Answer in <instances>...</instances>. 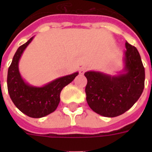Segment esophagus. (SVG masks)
I'll list each match as a JSON object with an SVG mask.
<instances>
[{
	"label": "esophagus",
	"instance_id": "34e87169",
	"mask_svg": "<svg viewBox=\"0 0 152 152\" xmlns=\"http://www.w3.org/2000/svg\"><path fill=\"white\" fill-rule=\"evenodd\" d=\"M88 68L87 66H82L80 69V73L83 75V74L85 72L88 71Z\"/></svg>",
	"mask_w": 152,
	"mask_h": 152
}]
</instances>
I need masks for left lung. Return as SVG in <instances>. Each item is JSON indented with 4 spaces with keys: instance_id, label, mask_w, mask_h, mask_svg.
Returning a JSON list of instances; mask_svg holds the SVG:
<instances>
[{
    "instance_id": "obj_1",
    "label": "left lung",
    "mask_w": 152,
    "mask_h": 152,
    "mask_svg": "<svg viewBox=\"0 0 152 152\" xmlns=\"http://www.w3.org/2000/svg\"><path fill=\"white\" fill-rule=\"evenodd\" d=\"M124 69L117 76L88 71L85 92L88 106L107 118L122 114L139 99L144 88L145 71L137 49L125 42Z\"/></svg>"
}]
</instances>
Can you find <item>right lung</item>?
<instances>
[{
    "label": "right lung",
    "mask_w": 152,
    "mask_h": 152,
    "mask_svg": "<svg viewBox=\"0 0 152 152\" xmlns=\"http://www.w3.org/2000/svg\"><path fill=\"white\" fill-rule=\"evenodd\" d=\"M34 37L20 46L8 68L7 85L8 94L15 106L28 117L39 118L53 113L60 102L63 88L73 80L79 72L57 78L42 87L30 85L25 82L19 71V61L23 53Z\"/></svg>",
    "instance_id": "add662e5"
}]
</instances>
